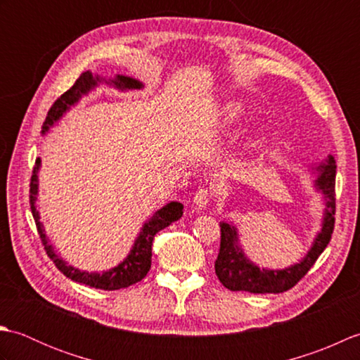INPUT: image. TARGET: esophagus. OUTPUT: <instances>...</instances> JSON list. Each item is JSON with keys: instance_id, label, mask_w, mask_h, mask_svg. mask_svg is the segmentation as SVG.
<instances>
[{"instance_id": "34e87169", "label": "esophagus", "mask_w": 360, "mask_h": 360, "mask_svg": "<svg viewBox=\"0 0 360 360\" xmlns=\"http://www.w3.org/2000/svg\"><path fill=\"white\" fill-rule=\"evenodd\" d=\"M212 195H213V190H212V188H209V187H207V188L202 187V188H200V190H198V192L195 193L193 204L196 205L198 209H204L205 205L209 204Z\"/></svg>"}]
</instances>
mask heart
Returning <instances> with one entry per match:
<instances>
[{"mask_svg":"<svg viewBox=\"0 0 360 360\" xmlns=\"http://www.w3.org/2000/svg\"><path fill=\"white\" fill-rule=\"evenodd\" d=\"M244 114H246V106L238 101H232L221 108V120L226 125H232L240 122L244 117Z\"/></svg>","mask_w":360,"mask_h":360,"instance_id":"obj_1","label":"heart"}]
</instances>
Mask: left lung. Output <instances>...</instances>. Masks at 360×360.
<instances>
[{
  "mask_svg": "<svg viewBox=\"0 0 360 360\" xmlns=\"http://www.w3.org/2000/svg\"><path fill=\"white\" fill-rule=\"evenodd\" d=\"M335 159L328 156L323 164L317 165L316 187L325 198V215L322 231L316 236L312 248L300 263L286 267V269H259L238 246V232L236 227L229 223H219L221 244L219 254L215 262V274L223 286L231 290H248L254 294H280L294 288L304 275L308 274L320 254L325 250L334 231L335 215Z\"/></svg>",
  "mask_w": 360,
  "mask_h": 360,
  "instance_id": "left-lung-1",
  "label": "left lung"
}]
</instances>
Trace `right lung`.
Wrapping results in <instances>:
<instances>
[{
  "instance_id": "right-lung-1",
  "label": "right lung",
  "mask_w": 360,
  "mask_h": 360,
  "mask_svg": "<svg viewBox=\"0 0 360 360\" xmlns=\"http://www.w3.org/2000/svg\"><path fill=\"white\" fill-rule=\"evenodd\" d=\"M98 82H102V79L98 77V75L94 77L89 71L83 72L80 77L75 80L74 85L68 89L65 94L60 96L56 102H53L51 110L48 111V116H46L43 122L41 133L46 134V131H49V128L56 124V122L62 117L74 103H77L83 94H88L91 89L96 88ZM110 83L122 91L142 88L141 82H137L136 79H131V77H125V75H117L114 80H110ZM38 168H40V158L35 160L32 178H30V190H29L30 210H32L37 231H38V235H40V240L43 243L46 254H48V257L52 259L53 264L57 266V269L60 272H63L66 277L71 278L72 281H77V283H82V285H86L96 289H105V290H117L141 281L145 275L148 274L151 267V244H153V240H155V235L159 231L165 229L167 226H170L173 221H178L182 217V209H184V205L181 202H170L164 205L160 210H158L148 223L143 224L142 231L139 236L136 238L134 246L131 250H129L128 257L116 267H112V269L105 271L102 274L79 271L75 269V267L68 264L65 259H62L56 254V250H53V248L48 241V236L44 233L43 224L40 223V215H38V210L35 205L37 193H38V176H37Z\"/></svg>"
}]
</instances>
